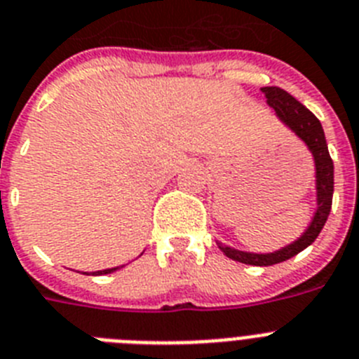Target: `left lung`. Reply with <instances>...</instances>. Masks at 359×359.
Wrapping results in <instances>:
<instances>
[{
  "label": "left lung",
  "mask_w": 359,
  "mask_h": 359,
  "mask_svg": "<svg viewBox=\"0 0 359 359\" xmlns=\"http://www.w3.org/2000/svg\"><path fill=\"white\" fill-rule=\"evenodd\" d=\"M263 93L266 95V104L270 105L279 118V122L288 128L292 133L305 144L306 149L312 153L316 173V210L310 219L305 231L292 241L290 245L283 246L276 252H266V254H255V252H245V250L231 248L221 241H217V246L226 257L239 261L245 264H254V266H272V264L283 263L287 259L294 257L299 252L310 246L323 230L325 222L328 219L330 208H332V194H334V164L328 155L327 140H325V131L321 128V122L314 114L306 109L305 105L287 93L281 87H263Z\"/></svg>",
  "instance_id": "left-lung-1"
}]
</instances>
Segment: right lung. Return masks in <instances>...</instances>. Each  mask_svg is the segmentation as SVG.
Here are the masks:
<instances>
[{"label":"right lung","mask_w":359,"mask_h":359,"mask_svg":"<svg viewBox=\"0 0 359 359\" xmlns=\"http://www.w3.org/2000/svg\"><path fill=\"white\" fill-rule=\"evenodd\" d=\"M123 266V264H122ZM122 266H114V268H105V270H98V272H91L93 276H105V273H111V272H114V270H118V268H122ZM87 273V272H86Z\"/></svg>","instance_id":"add662e5"}]
</instances>
